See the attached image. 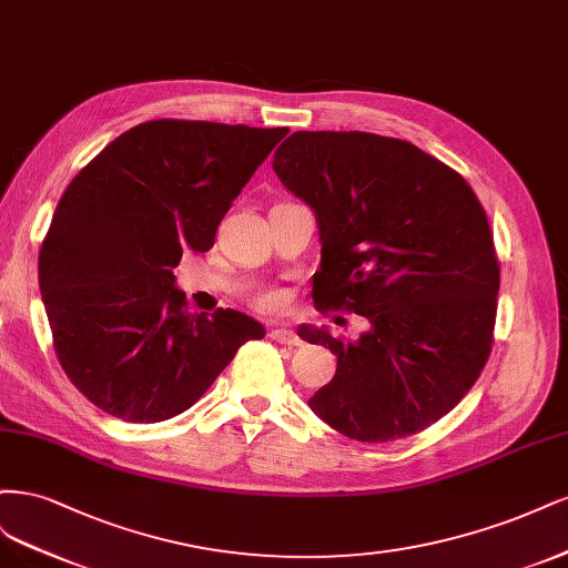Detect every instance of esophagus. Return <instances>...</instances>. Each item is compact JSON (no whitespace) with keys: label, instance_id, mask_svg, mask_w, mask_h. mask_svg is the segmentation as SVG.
Instances as JSON below:
<instances>
[{"label":"esophagus","instance_id":"esophagus-1","mask_svg":"<svg viewBox=\"0 0 568 568\" xmlns=\"http://www.w3.org/2000/svg\"><path fill=\"white\" fill-rule=\"evenodd\" d=\"M268 335H271L273 342H278V344H287V346H300L302 344V339L295 335V331H290V327H285V325L273 327Z\"/></svg>","mask_w":568,"mask_h":568}]
</instances>
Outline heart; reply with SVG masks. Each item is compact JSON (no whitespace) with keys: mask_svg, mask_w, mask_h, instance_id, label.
<instances>
[{"mask_svg":"<svg viewBox=\"0 0 568 568\" xmlns=\"http://www.w3.org/2000/svg\"><path fill=\"white\" fill-rule=\"evenodd\" d=\"M276 304H278V297H276V295H266V297L262 300V306H266V308L276 306Z\"/></svg>","mask_w":568,"mask_h":568,"instance_id":"heart-1","label":"heart"}]
</instances>
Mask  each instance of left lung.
<instances>
[{
	"label": "left lung",
	"mask_w": 568,
	"mask_h": 568,
	"mask_svg": "<svg viewBox=\"0 0 568 568\" xmlns=\"http://www.w3.org/2000/svg\"><path fill=\"white\" fill-rule=\"evenodd\" d=\"M273 172L316 214V306L371 323L356 342L300 327L337 356L311 410L368 444L427 429L490 356L500 266L479 197L417 145L368 132H295Z\"/></svg>",
	"instance_id": "obj_1"
}]
</instances>
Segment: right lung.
Listing matches in <instances>:
<instances>
[{
	"instance_id": "add662e5",
	"label": "right lung",
	"mask_w": 568,
	"mask_h": 568,
	"mask_svg": "<svg viewBox=\"0 0 568 568\" xmlns=\"http://www.w3.org/2000/svg\"><path fill=\"white\" fill-rule=\"evenodd\" d=\"M290 130L151 120L70 181L40 250V290L68 379L124 423L191 408L264 325L191 314L181 254L207 252L231 203Z\"/></svg>"
}]
</instances>
